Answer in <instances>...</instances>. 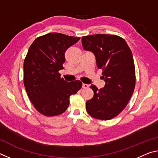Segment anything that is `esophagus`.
Wrapping results in <instances>:
<instances>
[{
    "label": "esophagus",
    "mask_w": 158,
    "mask_h": 158,
    "mask_svg": "<svg viewBox=\"0 0 158 158\" xmlns=\"http://www.w3.org/2000/svg\"><path fill=\"white\" fill-rule=\"evenodd\" d=\"M89 87V84H82V88L83 89H88V88Z\"/></svg>",
    "instance_id": "1"
}]
</instances>
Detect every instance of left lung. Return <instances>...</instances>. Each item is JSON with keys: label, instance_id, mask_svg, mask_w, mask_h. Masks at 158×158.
<instances>
[{"label": "left lung", "instance_id": "left-lung-1", "mask_svg": "<svg viewBox=\"0 0 158 158\" xmlns=\"http://www.w3.org/2000/svg\"><path fill=\"white\" fill-rule=\"evenodd\" d=\"M83 48L95 55L99 69H102L105 85L98 90L94 85L86 111L97 119L110 120L127 105L135 87V67L126 42L115 35L96 34L81 37Z\"/></svg>", "mask_w": 158, "mask_h": 158}]
</instances>
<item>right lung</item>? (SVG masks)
<instances>
[{"mask_svg": "<svg viewBox=\"0 0 158 158\" xmlns=\"http://www.w3.org/2000/svg\"><path fill=\"white\" fill-rule=\"evenodd\" d=\"M80 37L51 33L37 37L29 47L23 63V84L29 99L40 113L57 116L68 109L69 97L82 83L60 78L65 53Z\"/></svg>", "mask_w": 158, "mask_h": 158, "instance_id": "add662e5", "label": "right lung"}]
</instances>
